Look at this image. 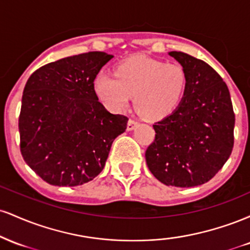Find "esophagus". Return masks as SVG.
<instances>
[{
	"mask_svg": "<svg viewBox=\"0 0 250 250\" xmlns=\"http://www.w3.org/2000/svg\"><path fill=\"white\" fill-rule=\"evenodd\" d=\"M136 125H137V121H135V120H133V119H130L128 121V125H127V130H133V129L136 127Z\"/></svg>",
	"mask_w": 250,
	"mask_h": 250,
	"instance_id": "1",
	"label": "esophagus"
}]
</instances>
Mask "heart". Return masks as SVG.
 Instances as JSON below:
<instances>
[{"label":"heart","instance_id":"heart-1","mask_svg":"<svg viewBox=\"0 0 250 250\" xmlns=\"http://www.w3.org/2000/svg\"><path fill=\"white\" fill-rule=\"evenodd\" d=\"M187 87V74L177 63L133 57L117 67L116 76L100 73L94 88L111 110H122L134 96L135 108L143 117L161 120L180 104Z\"/></svg>","mask_w":250,"mask_h":250}]
</instances>
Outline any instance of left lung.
I'll return each mask as SVG.
<instances>
[{"mask_svg":"<svg viewBox=\"0 0 250 250\" xmlns=\"http://www.w3.org/2000/svg\"><path fill=\"white\" fill-rule=\"evenodd\" d=\"M187 74V87L170 115L156 122L146 150L151 174L166 186L195 187L223 167L234 147L235 114L222 77L208 63L170 51Z\"/></svg>","mask_w":250,"mask_h":250,"instance_id":"1","label":"left lung"}]
</instances>
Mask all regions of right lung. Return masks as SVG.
I'll return each mask as SVG.
<instances>
[{
	"instance_id": "obj_1",
	"label": "right lung",
	"mask_w": 250,
	"mask_h": 250,
	"mask_svg": "<svg viewBox=\"0 0 250 250\" xmlns=\"http://www.w3.org/2000/svg\"><path fill=\"white\" fill-rule=\"evenodd\" d=\"M113 55L89 51L48 63L31 74L22 95L20 149L43 181L59 187L87 183L102 171L128 117L109 113L94 80Z\"/></svg>"
}]
</instances>
